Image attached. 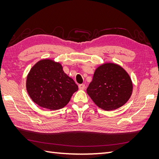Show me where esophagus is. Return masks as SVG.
I'll return each instance as SVG.
<instances>
[{"instance_id":"esophagus-1","label":"esophagus","mask_w":159,"mask_h":159,"mask_svg":"<svg viewBox=\"0 0 159 159\" xmlns=\"http://www.w3.org/2000/svg\"><path fill=\"white\" fill-rule=\"evenodd\" d=\"M85 84H80L79 85V89H85Z\"/></svg>"}]
</instances>
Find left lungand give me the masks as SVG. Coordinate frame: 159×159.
Wrapping results in <instances>:
<instances>
[{
  "instance_id": "1",
  "label": "left lung",
  "mask_w": 159,
  "mask_h": 159,
  "mask_svg": "<svg viewBox=\"0 0 159 159\" xmlns=\"http://www.w3.org/2000/svg\"><path fill=\"white\" fill-rule=\"evenodd\" d=\"M132 91V81L125 70L117 64L107 63L96 69L87 93L99 107L111 111L126 103Z\"/></svg>"
}]
</instances>
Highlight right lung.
Returning a JSON list of instances; mask_svg holds the SVG:
<instances>
[{"instance_id":"add662e5","label":"right lung","mask_w":159,"mask_h":159,"mask_svg":"<svg viewBox=\"0 0 159 159\" xmlns=\"http://www.w3.org/2000/svg\"><path fill=\"white\" fill-rule=\"evenodd\" d=\"M26 89L33 102L39 106L57 110L68 103L78 86L64 73L60 64L42 60L28 74Z\"/></svg>"}]
</instances>
